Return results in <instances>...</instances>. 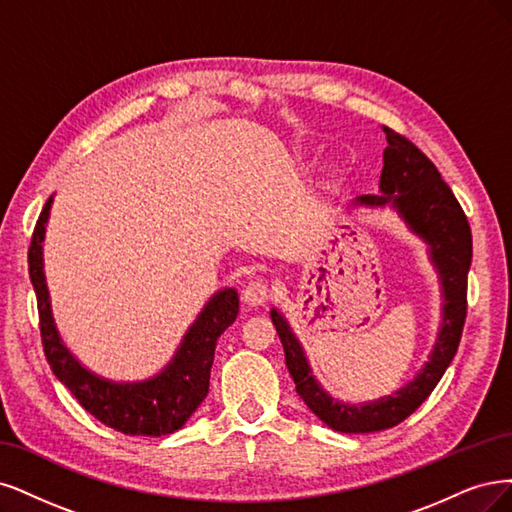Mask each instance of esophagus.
I'll use <instances>...</instances> for the list:
<instances>
[{
	"label": "esophagus",
	"instance_id": "1",
	"mask_svg": "<svg viewBox=\"0 0 512 512\" xmlns=\"http://www.w3.org/2000/svg\"><path fill=\"white\" fill-rule=\"evenodd\" d=\"M242 300H244L246 304H251V306L266 304V302L270 300V285H268V280H263V278L251 280V283L246 285L244 291H242Z\"/></svg>",
	"mask_w": 512,
	"mask_h": 512
}]
</instances>
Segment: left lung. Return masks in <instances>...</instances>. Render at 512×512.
I'll return each mask as SVG.
<instances>
[{"instance_id":"8db88e82","label":"left lung","mask_w":512,"mask_h":512,"mask_svg":"<svg viewBox=\"0 0 512 512\" xmlns=\"http://www.w3.org/2000/svg\"><path fill=\"white\" fill-rule=\"evenodd\" d=\"M387 136L385 166L381 174L383 195H361L359 204H391L432 246V259L444 287V315L436 349L415 381L387 398L351 408L334 402L310 376L300 342L287 321L276 310L270 312L276 334L283 342L285 361L295 383V391L315 415L344 434H368L387 430L410 417L434 391L444 370L453 361L468 315V270L472 261V232L464 208L451 187L444 183L438 168L421 148L406 136L383 125Z\"/></svg>"}]
</instances>
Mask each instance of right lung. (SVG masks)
<instances>
[{"instance_id": "add662e5", "label": "right lung", "mask_w": 512, "mask_h": 512, "mask_svg": "<svg viewBox=\"0 0 512 512\" xmlns=\"http://www.w3.org/2000/svg\"><path fill=\"white\" fill-rule=\"evenodd\" d=\"M51 202L48 200L40 212L27 251L29 278L36 289L40 336L48 366L74 393L78 404L112 430L131 436H166L176 432L206 398L214 346L238 317V293L225 289L214 295L187 332L172 364L151 381L117 385L97 378L82 368L61 344L48 304L42 272V240Z\"/></svg>"}]
</instances>
